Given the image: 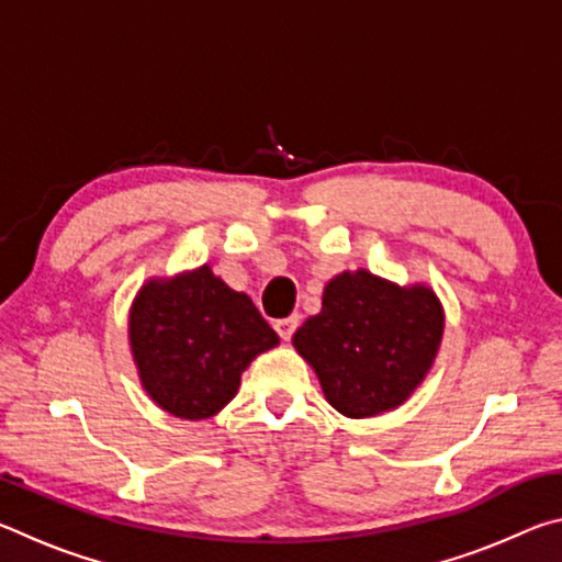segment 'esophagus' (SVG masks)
<instances>
[{
	"label": "esophagus",
	"mask_w": 562,
	"mask_h": 562,
	"mask_svg": "<svg viewBox=\"0 0 562 562\" xmlns=\"http://www.w3.org/2000/svg\"><path fill=\"white\" fill-rule=\"evenodd\" d=\"M297 325H300V317H297V315H290V317L274 322V329H278V335H280L284 341H288V339H292V335H294V329H297Z\"/></svg>",
	"instance_id": "34e87169"
}]
</instances>
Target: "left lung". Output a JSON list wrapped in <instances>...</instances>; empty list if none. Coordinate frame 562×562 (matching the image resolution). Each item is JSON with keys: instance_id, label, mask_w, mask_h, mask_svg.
Masks as SVG:
<instances>
[{"instance_id": "1", "label": "left lung", "mask_w": 562, "mask_h": 562, "mask_svg": "<svg viewBox=\"0 0 562 562\" xmlns=\"http://www.w3.org/2000/svg\"><path fill=\"white\" fill-rule=\"evenodd\" d=\"M443 310L429 288H396L372 272L331 280L322 312L292 345L315 369L327 402L361 418L406 402L434 364Z\"/></svg>"}]
</instances>
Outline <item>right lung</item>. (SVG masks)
<instances>
[{
	"instance_id": "add662e5",
	"label": "right lung",
	"mask_w": 562,
	"mask_h": 562,
	"mask_svg": "<svg viewBox=\"0 0 562 562\" xmlns=\"http://www.w3.org/2000/svg\"><path fill=\"white\" fill-rule=\"evenodd\" d=\"M128 337L146 392L180 418L221 412L247 364L280 341L252 300L207 265L170 282H148L133 302Z\"/></svg>"
}]
</instances>
